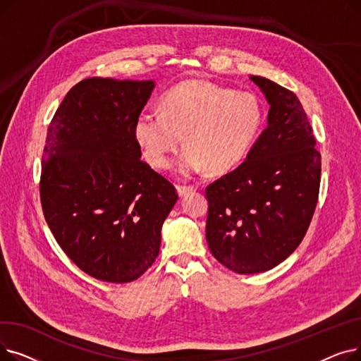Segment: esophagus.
<instances>
[{"label": "esophagus", "instance_id": "esophagus-1", "mask_svg": "<svg viewBox=\"0 0 361 361\" xmlns=\"http://www.w3.org/2000/svg\"><path fill=\"white\" fill-rule=\"evenodd\" d=\"M195 188H196V187H193V185H181V184H177V192H178L180 196H185L187 193L193 192Z\"/></svg>", "mask_w": 361, "mask_h": 361}]
</instances>
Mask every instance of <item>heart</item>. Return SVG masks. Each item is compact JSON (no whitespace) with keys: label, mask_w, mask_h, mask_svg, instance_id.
<instances>
[{"label":"heart","mask_w":361,"mask_h":361,"mask_svg":"<svg viewBox=\"0 0 361 361\" xmlns=\"http://www.w3.org/2000/svg\"><path fill=\"white\" fill-rule=\"evenodd\" d=\"M159 111L140 112L133 135L145 159L157 168H166L181 143L177 171L192 177L209 166L211 171L238 165L255 142L263 111L256 97L233 92L207 82H185L168 90Z\"/></svg>","instance_id":"1"}]
</instances>
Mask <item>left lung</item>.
<instances>
[{"label": "left lung", "instance_id": "8db88e82", "mask_svg": "<svg viewBox=\"0 0 361 361\" xmlns=\"http://www.w3.org/2000/svg\"><path fill=\"white\" fill-rule=\"evenodd\" d=\"M271 108L268 127L231 173L206 187V240L237 274H259L286 260L305 238L320 185L322 161L295 93L250 75Z\"/></svg>", "mask_w": 361, "mask_h": 361}]
</instances>
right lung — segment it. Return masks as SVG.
I'll return each instance as SVG.
<instances>
[{
    "label": "right lung",
    "instance_id": "obj_1",
    "mask_svg": "<svg viewBox=\"0 0 361 361\" xmlns=\"http://www.w3.org/2000/svg\"><path fill=\"white\" fill-rule=\"evenodd\" d=\"M152 80L90 78L73 86L49 123L39 195L45 221L68 259L114 283L155 262L176 187L140 159L133 135Z\"/></svg>",
    "mask_w": 361,
    "mask_h": 361
}]
</instances>
